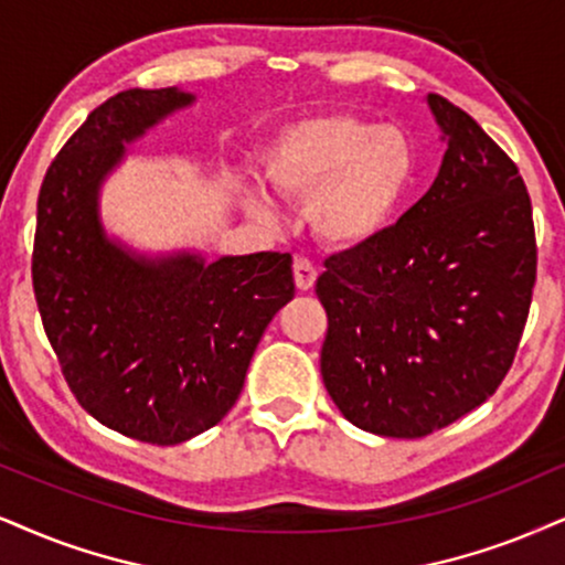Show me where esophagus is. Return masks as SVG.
I'll use <instances>...</instances> for the list:
<instances>
[{
	"instance_id": "esophagus-1",
	"label": "esophagus",
	"mask_w": 565,
	"mask_h": 565,
	"mask_svg": "<svg viewBox=\"0 0 565 565\" xmlns=\"http://www.w3.org/2000/svg\"><path fill=\"white\" fill-rule=\"evenodd\" d=\"M294 277H296V288L298 290H311L317 282V267L309 259H296L294 262Z\"/></svg>"
}]
</instances>
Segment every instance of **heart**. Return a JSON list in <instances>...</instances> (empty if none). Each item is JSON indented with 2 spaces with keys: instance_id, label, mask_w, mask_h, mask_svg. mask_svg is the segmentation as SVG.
Returning a JSON list of instances; mask_svg holds the SVG:
<instances>
[{
  "instance_id": "heart-1",
  "label": "heart",
  "mask_w": 565,
  "mask_h": 565,
  "mask_svg": "<svg viewBox=\"0 0 565 565\" xmlns=\"http://www.w3.org/2000/svg\"><path fill=\"white\" fill-rule=\"evenodd\" d=\"M414 141L393 125L356 115H315L277 134L264 151V178L277 196L309 204L324 246L356 250L380 241L416 183ZM271 212L267 196H250Z\"/></svg>"
}]
</instances>
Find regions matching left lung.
<instances>
[{
  "mask_svg": "<svg viewBox=\"0 0 565 565\" xmlns=\"http://www.w3.org/2000/svg\"><path fill=\"white\" fill-rule=\"evenodd\" d=\"M427 104L448 143L435 183L380 241L330 256L317 280L327 393L359 429L406 440L495 393L537 277L519 167L456 104Z\"/></svg>",
  "mask_w": 565,
  "mask_h": 565,
  "instance_id": "8db88e82",
  "label": "left lung"
}]
</instances>
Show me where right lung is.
<instances>
[{"instance_id": "right-lung-1", "label": "right lung", "mask_w": 565, "mask_h": 565, "mask_svg": "<svg viewBox=\"0 0 565 565\" xmlns=\"http://www.w3.org/2000/svg\"><path fill=\"white\" fill-rule=\"evenodd\" d=\"M193 102L178 86L113 96L62 146L39 193L33 294L62 374L96 422L151 445L225 419L296 294L290 254H143L104 227L102 185L128 146Z\"/></svg>"}]
</instances>
